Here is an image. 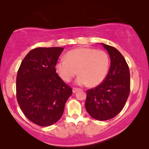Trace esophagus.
I'll use <instances>...</instances> for the list:
<instances>
[{"label":"esophagus","instance_id":"1","mask_svg":"<svg viewBox=\"0 0 149 149\" xmlns=\"http://www.w3.org/2000/svg\"><path fill=\"white\" fill-rule=\"evenodd\" d=\"M80 90H81V89L77 88V87H73V89H72V91H73V93H76L77 91H80Z\"/></svg>","mask_w":149,"mask_h":149}]
</instances>
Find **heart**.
<instances>
[{
  "label": "heart",
  "instance_id": "b5f03b06",
  "mask_svg": "<svg viewBox=\"0 0 149 149\" xmlns=\"http://www.w3.org/2000/svg\"><path fill=\"white\" fill-rule=\"evenodd\" d=\"M110 61L107 53L92 48L80 47L69 51L65 60L57 62L56 71L60 78L68 83L79 74L77 79L79 85L97 86L103 82L108 74Z\"/></svg>",
  "mask_w": 149,
  "mask_h": 149
}]
</instances>
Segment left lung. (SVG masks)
<instances>
[{
	"instance_id": "obj_1",
	"label": "left lung",
	"mask_w": 149,
	"mask_h": 149,
	"mask_svg": "<svg viewBox=\"0 0 149 149\" xmlns=\"http://www.w3.org/2000/svg\"><path fill=\"white\" fill-rule=\"evenodd\" d=\"M111 58V66L103 82L87 90L85 109L91 117L107 121L123 109L130 91L129 66L124 57L114 47L102 43Z\"/></svg>"
}]
</instances>
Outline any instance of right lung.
Masks as SVG:
<instances>
[{"instance_id":"obj_1","label":"right lung","mask_w":149,"mask_h":149,"mask_svg":"<svg viewBox=\"0 0 149 149\" xmlns=\"http://www.w3.org/2000/svg\"><path fill=\"white\" fill-rule=\"evenodd\" d=\"M62 47H37L26 55L18 69L16 97L24 115L39 126L60 119L72 89L56 72Z\"/></svg>"}]
</instances>
